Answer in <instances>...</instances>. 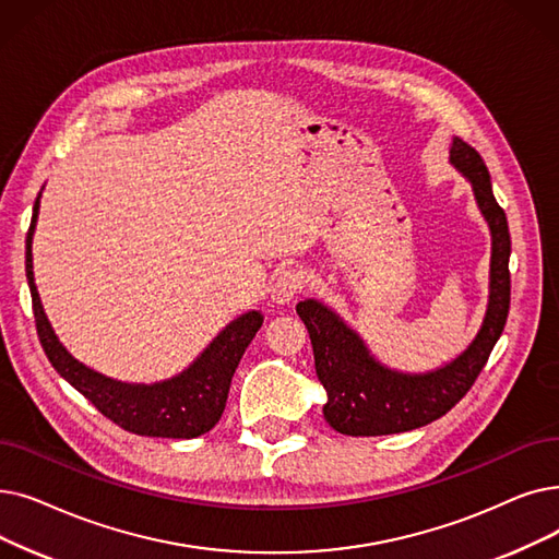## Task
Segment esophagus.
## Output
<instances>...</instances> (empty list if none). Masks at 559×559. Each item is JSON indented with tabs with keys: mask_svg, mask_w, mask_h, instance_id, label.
Wrapping results in <instances>:
<instances>
[{
	"mask_svg": "<svg viewBox=\"0 0 559 559\" xmlns=\"http://www.w3.org/2000/svg\"><path fill=\"white\" fill-rule=\"evenodd\" d=\"M301 287H304V276L297 270H283L270 289L272 301L276 306H287L301 293Z\"/></svg>",
	"mask_w": 559,
	"mask_h": 559,
	"instance_id": "34e87169",
	"label": "esophagus"
}]
</instances>
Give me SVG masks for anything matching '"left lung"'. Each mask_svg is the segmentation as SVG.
I'll return each mask as SVG.
<instances>
[{
  "label": "left lung",
  "mask_w": 559,
  "mask_h": 559,
  "mask_svg": "<svg viewBox=\"0 0 559 559\" xmlns=\"http://www.w3.org/2000/svg\"><path fill=\"white\" fill-rule=\"evenodd\" d=\"M450 164L464 176L491 233L489 301L468 347L445 366L427 372L388 368L340 314L318 299L297 304L312 354L314 372L326 391V423L347 436H383L425 427L445 416L464 397L487 362L509 312V239L507 216L498 205L489 168L459 136L450 143Z\"/></svg>",
  "instance_id": "obj_1"
}]
</instances>
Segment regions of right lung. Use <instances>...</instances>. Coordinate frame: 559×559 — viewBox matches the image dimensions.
<instances>
[{"instance_id":"add662e5","label":"right lung","mask_w":559,"mask_h":559,"mask_svg":"<svg viewBox=\"0 0 559 559\" xmlns=\"http://www.w3.org/2000/svg\"><path fill=\"white\" fill-rule=\"evenodd\" d=\"M40 193L34 203L32 226L24 251L29 293L34 301V318L40 345L52 368L80 391L103 416L139 436H162V439H197L219 423L233 374L245 356L249 343L262 326V312L247 310L226 324L212 337V343L189 362V368L171 379L155 383H128L91 370L72 356L55 333L43 310L38 287L34 281V230L38 222Z\"/></svg>"}]
</instances>
